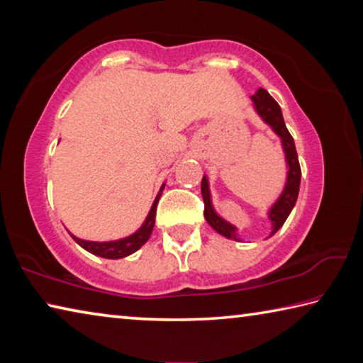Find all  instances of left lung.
Wrapping results in <instances>:
<instances>
[{"label": "left lung", "instance_id": "1", "mask_svg": "<svg viewBox=\"0 0 363 363\" xmlns=\"http://www.w3.org/2000/svg\"><path fill=\"white\" fill-rule=\"evenodd\" d=\"M251 101L255 104L256 112L259 113L261 118L267 123V125L272 128L275 134L281 139V145H284L285 157H286V164H288V176H286V184L284 192H281L280 199L275 201L274 206L270 208L269 211V219L272 220V232H270V237L277 232L286 218L290 216L294 203L298 200L299 194V184H301V168H299V160L296 153V147H294V140L291 138L290 131L286 130L284 115H281L280 106L272 96H270L266 89L259 88L256 91L255 96H251ZM201 195H203L205 201V219L208 220L214 230L220 235H224L230 240H240L237 237V229L232 224L227 223L220 216H218L216 211L213 210L211 205V195L210 189H208V179L203 176L201 179Z\"/></svg>", "mask_w": 363, "mask_h": 363}]
</instances>
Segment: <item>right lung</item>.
I'll use <instances>...</instances> for the list:
<instances>
[{
    "label": "right lung",
    "mask_w": 363,
    "mask_h": 363,
    "mask_svg": "<svg viewBox=\"0 0 363 363\" xmlns=\"http://www.w3.org/2000/svg\"><path fill=\"white\" fill-rule=\"evenodd\" d=\"M163 189H164V184L162 186V189H160L155 201H153V205L149 211V216L145 218L144 224L140 225V229L138 232H134L133 235L121 238V240H115V242H88V240H82V238L73 237L70 233L72 238L86 251H89V253H93L96 256L107 257V259H120V257L133 255L134 251H138L140 247H143V245L149 240L152 235L153 225H155L157 205H158L160 196H162Z\"/></svg>",
    "instance_id": "obj_1"
}]
</instances>
